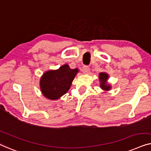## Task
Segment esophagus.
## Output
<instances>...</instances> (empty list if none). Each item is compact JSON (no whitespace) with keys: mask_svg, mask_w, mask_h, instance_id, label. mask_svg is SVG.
I'll return each mask as SVG.
<instances>
[{"mask_svg":"<svg viewBox=\"0 0 151 151\" xmlns=\"http://www.w3.org/2000/svg\"><path fill=\"white\" fill-rule=\"evenodd\" d=\"M82 70L83 72V73L87 74L90 72V68H89V66H88V65H83V66Z\"/></svg>","mask_w":151,"mask_h":151,"instance_id":"34e87169","label":"esophagus"}]
</instances>
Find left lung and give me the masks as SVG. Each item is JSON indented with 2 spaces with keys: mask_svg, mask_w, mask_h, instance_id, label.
I'll use <instances>...</instances> for the list:
<instances>
[{
  "mask_svg": "<svg viewBox=\"0 0 151 151\" xmlns=\"http://www.w3.org/2000/svg\"><path fill=\"white\" fill-rule=\"evenodd\" d=\"M108 77H109V75L107 73H101L99 74V81L101 82L100 86H101V89L105 91H108L111 89V86L108 85L107 82Z\"/></svg>",
  "mask_w": 151,
  "mask_h": 151,
  "instance_id": "obj_1",
  "label": "left lung"
}]
</instances>
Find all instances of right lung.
<instances>
[{"mask_svg": "<svg viewBox=\"0 0 151 151\" xmlns=\"http://www.w3.org/2000/svg\"><path fill=\"white\" fill-rule=\"evenodd\" d=\"M78 72L77 68L71 69L64 64L55 70L44 73L40 82L42 94L50 100L59 99L69 90Z\"/></svg>", "mask_w": 151, "mask_h": 151, "instance_id": "add662e5", "label": "right lung"}]
</instances>
